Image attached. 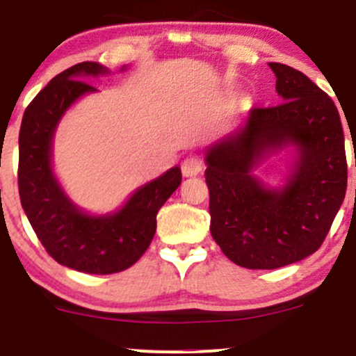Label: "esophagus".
<instances>
[{
  "mask_svg": "<svg viewBox=\"0 0 356 356\" xmlns=\"http://www.w3.org/2000/svg\"><path fill=\"white\" fill-rule=\"evenodd\" d=\"M203 170V160L197 155H189L182 160V175L184 177H194Z\"/></svg>",
  "mask_w": 356,
  "mask_h": 356,
  "instance_id": "esophagus-1",
  "label": "esophagus"
}]
</instances>
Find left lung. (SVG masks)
<instances>
[{
  "label": "left lung",
  "instance_id": "obj_1",
  "mask_svg": "<svg viewBox=\"0 0 356 356\" xmlns=\"http://www.w3.org/2000/svg\"><path fill=\"white\" fill-rule=\"evenodd\" d=\"M282 104L252 107L245 126L207 152L213 238L242 268L276 269L323 245L346 193L345 134L334 102L302 71L269 63ZM293 144L299 159L285 188L269 190L252 168Z\"/></svg>",
  "mask_w": 356,
  "mask_h": 356
}]
</instances>
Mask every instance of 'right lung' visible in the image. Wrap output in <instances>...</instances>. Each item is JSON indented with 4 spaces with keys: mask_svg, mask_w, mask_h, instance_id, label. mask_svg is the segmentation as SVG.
<instances>
[{
    "mask_svg": "<svg viewBox=\"0 0 356 356\" xmlns=\"http://www.w3.org/2000/svg\"><path fill=\"white\" fill-rule=\"evenodd\" d=\"M104 73L102 65L85 61L52 78L25 109L18 136V193L30 225L52 259L92 275L124 271L143 256L156 213L182 181L181 168H170L106 216H90L66 197L51 167L54 129L74 100L97 90L85 80Z\"/></svg>",
    "mask_w": 356,
    "mask_h": 356,
    "instance_id": "right-lung-1",
    "label": "right lung"
}]
</instances>
